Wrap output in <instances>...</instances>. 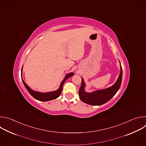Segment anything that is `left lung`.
Instances as JSON below:
<instances>
[{"instance_id":"8db88e82","label":"left lung","mask_w":146,"mask_h":146,"mask_svg":"<svg viewBox=\"0 0 146 146\" xmlns=\"http://www.w3.org/2000/svg\"><path fill=\"white\" fill-rule=\"evenodd\" d=\"M120 69L121 72L118 79L111 87L92 92L85 91L86 84L84 80L81 77V86L78 91V95L80 99L84 103L93 106H100L109 101L115 95L121 86L122 77V69L121 64Z\"/></svg>"}]
</instances>
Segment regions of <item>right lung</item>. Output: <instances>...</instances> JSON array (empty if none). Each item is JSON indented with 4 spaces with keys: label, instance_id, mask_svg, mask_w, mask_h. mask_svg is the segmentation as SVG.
<instances>
[{
    "label": "right lung",
    "instance_id": "1",
    "mask_svg": "<svg viewBox=\"0 0 146 146\" xmlns=\"http://www.w3.org/2000/svg\"><path fill=\"white\" fill-rule=\"evenodd\" d=\"M22 72H23V68L21 70V74H22ZM73 75H74L73 73H70L69 74H66L65 77L64 78V80L62 81L58 90H57L56 91H51V92H40L35 91L32 90L31 88H30V87L24 82L23 78H22V80H23V82L24 83L25 88L28 90V91L35 99H37L38 100H40V101L46 102V101L51 100H53V99H56L57 98H58L61 94V92L62 91V87H63V85L64 84V82H65V81L68 78L73 76Z\"/></svg>",
    "mask_w": 146,
    "mask_h": 146
}]
</instances>
